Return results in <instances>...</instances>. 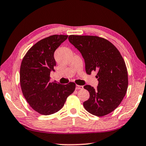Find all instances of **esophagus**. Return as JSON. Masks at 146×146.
I'll return each mask as SVG.
<instances>
[{"mask_svg":"<svg viewBox=\"0 0 146 146\" xmlns=\"http://www.w3.org/2000/svg\"><path fill=\"white\" fill-rule=\"evenodd\" d=\"M76 90H81L83 89V86H80V85H77L76 84Z\"/></svg>","mask_w":146,"mask_h":146,"instance_id":"esophagus-1","label":"esophagus"}]
</instances>
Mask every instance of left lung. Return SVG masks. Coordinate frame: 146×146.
<instances>
[{"label":"left lung","instance_id":"left-lung-1","mask_svg":"<svg viewBox=\"0 0 146 146\" xmlns=\"http://www.w3.org/2000/svg\"><path fill=\"white\" fill-rule=\"evenodd\" d=\"M68 40L81 53L86 73H98L97 88L90 85L84 86L90 93V98L83 103L85 109L97 116L112 112L121 103L128 87V73L123 57L105 38L70 35Z\"/></svg>","mask_w":146,"mask_h":146}]
</instances>
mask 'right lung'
Masks as SVG:
<instances>
[{
  "label": "right lung",
  "instance_id": "right-lung-1",
  "mask_svg": "<svg viewBox=\"0 0 146 146\" xmlns=\"http://www.w3.org/2000/svg\"><path fill=\"white\" fill-rule=\"evenodd\" d=\"M68 35H52L39 41L28 50L20 68V84L29 105L42 115H50L63 107L76 85H62L50 81V73L54 71V53L68 38Z\"/></svg>",
  "mask_w": 146,
  "mask_h": 146
}]
</instances>
